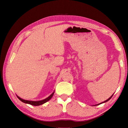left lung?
I'll use <instances>...</instances> for the list:
<instances>
[{
    "label": "left lung",
    "instance_id": "8db88e82",
    "mask_svg": "<svg viewBox=\"0 0 128 128\" xmlns=\"http://www.w3.org/2000/svg\"><path fill=\"white\" fill-rule=\"evenodd\" d=\"M113 95H114V94H112V96H111V97H110V98H108V99H107V100H105V101H104V102H102V103H99V104H96V105H99V104H102V103H104V102H108V100H110V99H111V98H112V96H113Z\"/></svg>",
    "mask_w": 128,
    "mask_h": 128
}]
</instances>
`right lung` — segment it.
Masks as SVG:
<instances>
[{
  "label": "right lung",
  "instance_id": "1",
  "mask_svg": "<svg viewBox=\"0 0 128 128\" xmlns=\"http://www.w3.org/2000/svg\"><path fill=\"white\" fill-rule=\"evenodd\" d=\"M54 92L52 93V94L50 95L48 97H47V98L43 99V100H39V101H31V100H24V99H21L20 97L18 96L17 95V98H18L23 103H27V104H31V105H33V106H40V105H42L43 104H44L45 103H46L47 102H48L49 100H50L51 99L52 97L54 95Z\"/></svg>",
  "mask_w": 128,
  "mask_h": 128
}]
</instances>
